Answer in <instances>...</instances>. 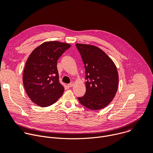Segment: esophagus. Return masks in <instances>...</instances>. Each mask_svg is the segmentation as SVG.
<instances>
[{
	"mask_svg": "<svg viewBox=\"0 0 153 153\" xmlns=\"http://www.w3.org/2000/svg\"><path fill=\"white\" fill-rule=\"evenodd\" d=\"M68 86L69 87H73V86H74V82H71L70 83L68 84Z\"/></svg>",
	"mask_w": 153,
	"mask_h": 153,
	"instance_id": "34e87169",
	"label": "esophagus"
}]
</instances>
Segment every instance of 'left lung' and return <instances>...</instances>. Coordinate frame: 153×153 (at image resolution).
<instances>
[{
  "label": "left lung",
  "mask_w": 153,
  "mask_h": 153,
  "mask_svg": "<svg viewBox=\"0 0 153 153\" xmlns=\"http://www.w3.org/2000/svg\"><path fill=\"white\" fill-rule=\"evenodd\" d=\"M85 68L86 93L78 97L86 108L98 110L114 99L118 88L119 74L112 59L99 47L76 43Z\"/></svg>",
  "instance_id": "1"
}]
</instances>
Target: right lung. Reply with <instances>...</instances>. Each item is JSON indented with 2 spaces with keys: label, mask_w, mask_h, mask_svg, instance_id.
Here are the masks:
<instances>
[{
  "label": "right lung",
  "mask_w": 153,
  "mask_h": 153,
  "mask_svg": "<svg viewBox=\"0 0 153 153\" xmlns=\"http://www.w3.org/2000/svg\"><path fill=\"white\" fill-rule=\"evenodd\" d=\"M71 45L49 41L36 48L27 59L23 83L30 99L41 107L55 103L63 94L64 87L59 82L57 61Z\"/></svg>",
  "instance_id": "1"
}]
</instances>
